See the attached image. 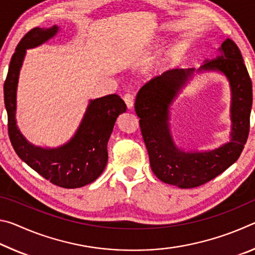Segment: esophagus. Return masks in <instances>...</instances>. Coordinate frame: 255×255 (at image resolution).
Masks as SVG:
<instances>
[{
    "label": "esophagus",
    "mask_w": 255,
    "mask_h": 255,
    "mask_svg": "<svg viewBox=\"0 0 255 255\" xmlns=\"http://www.w3.org/2000/svg\"><path fill=\"white\" fill-rule=\"evenodd\" d=\"M133 99L135 98H133V96L130 93H126L124 96V101H125V103H126V106L129 108V109L133 107Z\"/></svg>",
    "instance_id": "34e87169"
}]
</instances>
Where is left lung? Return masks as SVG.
<instances>
[{
	"mask_svg": "<svg viewBox=\"0 0 255 255\" xmlns=\"http://www.w3.org/2000/svg\"><path fill=\"white\" fill-rule=\"evenodd\" d=\"M221 55L206 60L197 72L217 71L230 81L232 103L231 140L205 152H184L174 144L170 130V106L191 79L195 68H174L143 85L137 93L135 111L147 148L150 169L164 183L190 189L223 173L240 157L250 131L252 81L241 50L232 39L223 42Z\"/></svg>",
	"mask_w": 255,
	"mask_h": 255,
	"instance_id": "8db88e82",
	"label": "left lung"
}]
</instances>
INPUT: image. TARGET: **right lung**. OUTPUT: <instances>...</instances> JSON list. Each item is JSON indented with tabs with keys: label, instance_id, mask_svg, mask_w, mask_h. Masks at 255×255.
Masks as SVG:
<instances>
[{
	"label": "right lung",
	"instance_id": "add662e5",
	"mask_svg": "<svg viewBox=\"0 0 255 255\" xmlns=\"http://www.w3.org/2000/svg\"><path fill=\"white\" fill-rule=\"evenodd\" d=\"M58 31L51 28H33L24 34L12 56L4 82V103L7 112V130L15 153L24 163L55 185L80 188L96 181L108 162L107 145L118 116L127 107L117 94L90 100L75 135L57 148H42L25 139L16 127V88L25 49L33 48L53 38Z\"/></svg>",
	"mask_w": 255,
	"mask_h": 255
}]
</instances>
